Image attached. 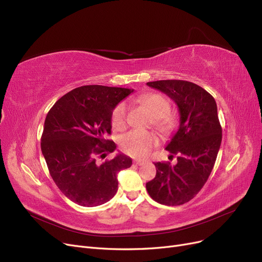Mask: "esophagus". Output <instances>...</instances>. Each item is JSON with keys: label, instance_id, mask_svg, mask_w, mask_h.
<instances>
[{"label": "esophagus", "instance_id": "esophagus-1", "mask_svg": "<svg viewBox=\"0 0 262 262\" xmlns=\"http://www.w3.org/2000/svg\"><path fill=\"white\" fill-rule=\"evenodd\" d=\"M134 163L136 164V165H139V166H140V165H142L143 163H146V161H143V160H135Z\"/></svg>", "mask_w": 262, "mask_h": 262}]
</instances>
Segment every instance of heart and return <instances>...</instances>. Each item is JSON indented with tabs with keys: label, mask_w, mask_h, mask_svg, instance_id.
I'll return each mask as SVG.
<instances>
[{
	"label": "heart",
	"mask_w": 262,
	"mask_h": 262,
	"mask_svg": "<svg viewBox=\"0 0 262 262\" xmlns=\"http://www.w3.org/2000/svg\"><path fill=\"white\" fill-rule=\"evenodd\" d=\"M139 100L151 112L154 124L162 130H168L173 126V120L168 114L170 104L165 97L160 94H144ZM127 105L120 102L115 106L111 115V124L115 130H122L126 126ZM158 143V138L149 132L132 130L121 138L122 150L134 158L146 157L150 150Z\"/></svg>",
	"instance_id": "obj_1"
}]
</instances>
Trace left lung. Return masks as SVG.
Wrapping results in <instances>:
<instances>
[{"label": "left lung", "instance_id": "8db88e82", "mask_svg": "<svg viewBox=\"0 0 262 262\" xmlns=\"http://www.w3.org/2000/svg\"><path fill=\"white\" fill-rule=\"evenodd\" d=\"M147 85L175 101L180 120L165 148L177 154V164H154L157 175L146 188L160 204L182 205L198 194L214 168L222 138L217 104L208 92L188 81L162 80Z\"/></svg>", "mask_w": 262, "mask_h": 262}]
</instances>
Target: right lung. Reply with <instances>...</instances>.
<instances>
[{"label":"right lung","mask_w":262,"mask_h":262,"mask_svg":"<svg viewBox=\"0 0 262 262\" xmlns=\"http://www.w3.org/2000/svg\"><path fill=\"white\" fill-rule=\"evenodd\" d=\"M134 90L86 85L72 90L48 111L41 150L56 186L81 206L110 201L118 191V172L132 166V159L118 153L102 163L97 158L116 149L111 134L112 111Z\"/></svg>","instance_id":"right-lung-1"}]
</instances>
